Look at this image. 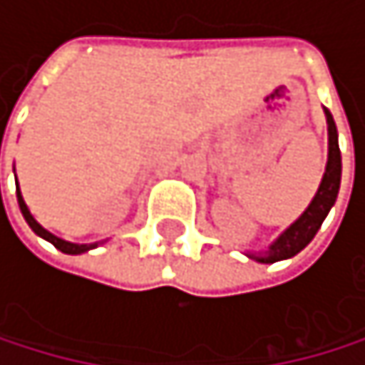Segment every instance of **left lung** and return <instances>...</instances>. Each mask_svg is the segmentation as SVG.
Wrapping results in <instances>:
<instances>
[{
    "label": "left lung",
    "instance_id": "8db88e82",
    "mask_svg": "<svg viewBox=\"0 0 365 365\" xmlns=\"http://www.w3.org/2000/svg\"><path fill=\"white\" fill-rule=\"evenodd\" d=\"M324 115H327V127H329V160H327V168H324V175H322L315 197L311 199L304 212L293 221L272 245H267L260 252H245L247 258L256 262H264V264L293 258L313 241L319 225L324 223L327 215L335 205V199L339 192V181H341V153H339V142H337L335 120L329 109H324Z\"/></svg>",
    "mask_w": 365,
    "mask_h": 365
}]
</instances>
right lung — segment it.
Here are the masks:
<instances>
[{
  "label": "right lung",
  "instance_id": "obj_1",
  "mask_svg": "<svg viewBox=\"0 0 365 365\" xmlns=\"http://www.w3.org/2000/svg\"><path fill=\"white\" fill-rule=\"evenodd\" d=\"M17 201H19L21 215H24L26 223L32 227V232H34L36 236H41V238H46L48 243H52V245H54L56 250H61L63 254H72V256H76V254H85V252H89V250H93V247H98V245L107 243V241H98V243H69V241H65V238H58L56 234L48 232L43 225H41V223L30 215V210H28V205H26V201H24V197H21L19 184H17Z\"/></svg>",
  "mask_w": 365,
  "mask_h": 365
}]
</instances>
